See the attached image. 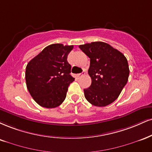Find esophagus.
I'll use <instances>...</instances> for the list:
<instances>
[{
	"instance_id": "34e87169",
	"label": "esophagus",
	"mask_w": 152,
	"mask_h": 152,
	"mask_svg": "<svg viewBox=\"0 0 152 152\" xmlns=\"http://www.w3.org/2000/svg\"><path fill=\"white\" fill-rule=\"evenodd\" d=\"M84 74H85V72H84V71H83V72L81 73V74H78L77 75H76V77H77L78 78H80V77H81V76H83Z\"/></svg>"
}]
</instances>
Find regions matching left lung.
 <instances>
[{
    "mask_svg": "<svg viewBox=\"0 0 152 152\" xmlns=\"http://www.w3.org/2000/svg\"><path fill=\"white\" fill-rule=\"evenodd\" d=\"M79 48L90 58L88 74L91 85L84 89L91 104L104 107L113 103L128 81L129 69L124 54L103 42L81 45Z\"/></svg>",
    "mask_w": 152,
    "mask_h": 152,
    "instance_id": "left-lung-1",
    "label": "left lung"
}]
</instances>
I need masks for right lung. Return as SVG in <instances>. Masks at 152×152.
I'll return each mask as SVG.
<instances>
[{
    "instance_id": "right-lung-1",
    "label": "right lung",
    "mask_w": 152,
    "mask_h": 152,
    "mask_svg": "<svg viewBox=\"0 0 152 152\" xmlns=\"http://www.w3.org/2000/svg\"><path fill=\"white\" fill-rule=\"evenodd\" d=\"M73 48V45H50L27 64V88L42 107L54 108L65 100L69 84L75 79L70 75L71 66L67 61Z\"/></svg>"
}]
</instances>
